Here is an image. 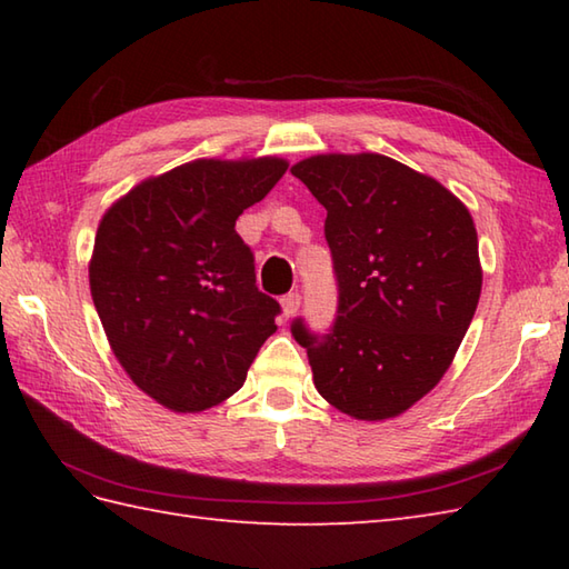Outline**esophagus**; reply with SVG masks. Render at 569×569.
<instances>
[{
  "label": "esophagus",
  "instance_id": "34e87169",
  "mask_svg": "<svg viewBox=\"0 0 569 569\" xmlns=\"http://www.w3.org/2000/svg\"><path fill=\"white\" fill-rule=\"evenodd\" d=\"M281 306H283V316H286V318H293L296 312L300 310V293L296 291V293L283 296V298H281Z\"/></svg>",
  "mask_w": 569,
  "mask_h": 569
}]
</instances>
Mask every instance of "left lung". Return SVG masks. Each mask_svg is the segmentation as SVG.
<instances>
[{
    "instance_id": "1",
    "label": "left lung",
    "mask_w": 569,
    "mask_h": 569,
    "mask_svg": "<svg viewBox=\"0 0 569 569\" xmlns=\"http://www.w3.org/2000/svg\"><path fill=\"white\" fill-rule=\"evenodd\" d=\"M291 173L328 210L337 281L330 330L296 318L291 332L325 401L359 420L393 418L442 379L475 318V222L438 180L381 153L312 156Z\"/></svg>"
}]
</instances>
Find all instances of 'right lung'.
<instances>
[{
	"label": "right lung",
	"instance_id": "obj_1",
	"mask_svg": "<svg viewBox=\"0 0 569 569\" xmlns=\"http://www.w3.org/2000/svg\"><path fill=\"white\" fill-rule=\"evenodd\" d=\"M286 168L192 161L104 212L90 261L94 308L119 365L161 406L196 413L222 403L276 332L281 306L259 291L234 224Z\"/></svg>",
	"mask_w": 569,
	"mask_h": 569
}]
</instances>
